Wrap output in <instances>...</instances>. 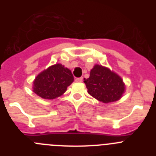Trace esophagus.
I'll list each match as a JSON object with an SVG mask.
<instances>
[{
	"label": "esophagus",
	"instance_id": "esophagus-1",
	"mask_svg": "<svg viewBox=\"0 0 156 156\" xmlns=\"http://www.w3.org/2000/svg\"><path fill=\"white\" fill-rule=\"evenodd\" d=\"M75 81L76 83H81L83 81V78L82 77H80V78H76V79L75 80Z\"/></svg>",
	"mask_w": 156,
	"mask_h": 156
}]
</instances>
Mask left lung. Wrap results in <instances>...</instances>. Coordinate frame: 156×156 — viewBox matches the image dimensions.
<instances>
[{
  "mask_svg": "<svg viewBox=\"0 0 156 156\" xmlns=\"http://www.w3.org/2000/svg\"><path fill=\"white\" fill-rule=\"evenodd\" d=\"M83 82L88 94L103 103L119 100L126 90L124 82L118 74L98 64L94 66L89 78Z\"/></svg>",
  "mask_w": 156,
  "mask_h": 156,
  "instance_id": "obj_1",
  "label": "left lung"
}]
</instances>
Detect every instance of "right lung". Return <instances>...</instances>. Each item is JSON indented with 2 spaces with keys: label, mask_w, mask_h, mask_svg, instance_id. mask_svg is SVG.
<instances>
[{
  "label": "right lung",
  "mask_w": 156,
  "mask_h": 156,
  "mask_svg": "<svg viewBox=\"0 0 156 156\" xmlns=\"http://www.w3.org/2000/svg\"><path fill=\"white\" fill-rule=\"evenodd\" d=\"M71 70L58 63L40 73L33 82V91L44 99H55L73 82Z\"/></svg>",
  "instance_id": "obj_1"
}]
</instances>
